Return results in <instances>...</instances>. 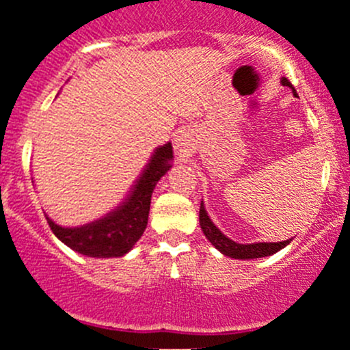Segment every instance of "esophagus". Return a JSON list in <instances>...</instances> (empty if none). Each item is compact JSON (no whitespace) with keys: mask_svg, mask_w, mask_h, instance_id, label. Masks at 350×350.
<instances>
[{"mask_svg":"<svg viewBox=\"0 0 350 350\" xmlns=\"http://www.w3.org/2000/svg\"><path fill=\"white\" fill-rule=\"evenodd\" d=\"M176 150L178 152H186V146H188V143H186V139L183 138V136H179V138H176Z\"/></svg>","mask_w":350,"mask_h":350,"instance_id":"esophagus-1","label":"esophagus"}]
</instances>
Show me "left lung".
<instances>
[{
  "label": "left lung",
  "mask_w": 350,
  "mask_h": 350,
  "mask_svg": "<svg viewBox=\"0 0 350 350\" xmlns=\"http://www.w3.org/2000/svg\"><path fill=\"white\" fill-rule=\"evenodd\" d=\"M283 86H292L286 77L282 79ZM200 228L204 231L205 238L214 245L215 249L219 250L221 254L233 259H259V257H267L282 250L283 247L290 243V240L285 241H276V243H267V241H259V243H237V241L230 240L226 234L221 233V230L215 226L208 217L207 211H205L204 202L200 204Z\"/></svg>",
  "instance_id": "left-lung-1"
}]
</instances>
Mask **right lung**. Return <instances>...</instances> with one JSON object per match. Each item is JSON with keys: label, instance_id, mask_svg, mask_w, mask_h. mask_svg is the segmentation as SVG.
Returning a JSON list of instances; mask_svg holds the SVG:
<instances>
[{"label": "right lung", "instance_id": "add662e5", "mask_svg": "<svg viewBox=\"0 0 350 350\" xmlns=\"http://www.w3.org/2000/svg\"><path fill=\"white\" fill-rule=\"evenodd\" d=\"M172 145L164 146L153 152L150 162L135 186L131 188L126 200L100 219L77 228H64L46 215L51 231L60 241H64L72 250L88 257H122L135 247L142 238L148 224L150 202L153 188L165 172L171 169Z\"/></svg>", "mask_w": 350, "mask_h": 350}]
</instances>
